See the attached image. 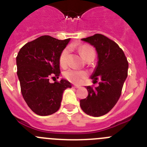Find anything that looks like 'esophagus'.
Masks as SVG:
<instances>
[{
  "label": "esophagus",
  "instance_id": "34e87169",
  "mask_svg": "<svg viewBox=\"0 0 147 147\" xmlns=\"http://www.w3.org/2000/svg\"><path fill=\"white\" fill-rule=\"evenodd\" d=\"M74 88H80V85H74Z\"/></svg>",
  "mask_w": 147,
  "mask_h": 147
}]
</instances>
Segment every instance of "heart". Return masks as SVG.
Listing matches in <instances>:
<instances>
[{
  "instance_id": "obj_1",
  "label": "heart",
  "mask_w": 147,
  "mask_h": 147,
  "mask_svg": "<svg viewBox=\"0 0 147 147\" xmlns=\"http://www.w3.org/2000/svg\"><path fill=\"white\" fill-rule=\"evenodd\" d=\"M80 51L82 57L85 59H87L90 56L95 55V51L93 48L88 45H82L80 48ZM68 54H69V49L68 48L63 49L61 52L59 59V65H61V67H64L67 65ZM64 76L68 81L75 83V84H79L85 80V77L87 76V74L85 71L70 69L65 72Z\"/></svg>"
}]
</instances>
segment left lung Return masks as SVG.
<instances>
[{"mask_svg": "<svg viewBox=\"0 0 147 147\" xmlns=\"http://www.w3.org/2000/svg\"><path fill=\"white\" fill-rule=\"evenodd\" d=\"M81 40L96 49L98 62L90 79L93 82H100L96 88L86 87L88 96L80 100V107L88 115L98 117L112 110L120 98L127 77L128 62L122 49L104 35L96 34Z\"/></svg>", "mask_w": 147, "mask_h": 147, "instance_id": "obj_1", "label": "left lung"}]
</instances>
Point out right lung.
Instances as JSON below:
<instances>
[{
    "mask_svg": "<svg viewBox=\"0 0 147 147\" xmlns=\"http://www.w3.org/2000/svg\"><path fill=\"white\" fill-rule=\"evenodd\" d=\"M71 39L57 40L44 35L24 45L16 57L18 79L23 97L30 109L39 115H49L59 110L67 80L49 82L60 74L59 55Z\"/></svg>",
    "mask_w": 147,
    "mask_h": 147,
    "instance_id": "1",
    "label": "right lung"
}]
</instances>
